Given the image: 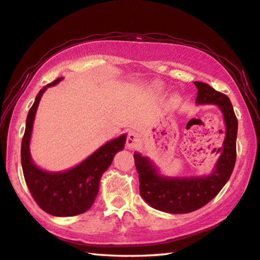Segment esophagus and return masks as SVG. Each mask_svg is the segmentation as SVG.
I'll use <instances>...</instances> for the list:
<instances>
[{
    "instance_id": "esophagus-1",
    "label": "esophagus",
    "mask_w": 260,
    "mask_h": 260,
    "mask_svg": "<svg viewBox=\"0 0 260 260\" xmlns=\"http://www.w3.org/2000/svg\"><path fill=\"white\" fill-rule=\"evenodd\" d=\"M140 145V137L137 133H130L126 137V147L127 148H137Z\"/></svg>"
}]
</instances>
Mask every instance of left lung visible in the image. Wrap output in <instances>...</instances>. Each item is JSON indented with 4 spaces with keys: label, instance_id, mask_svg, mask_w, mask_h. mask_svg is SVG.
I'll return each instance as SVG.
<instances>
[{
    "label": "left lung",
    "instance_id": "1",
    "mask_svg": "<svg viewBox=\"0 0 260 260\" xmlns=\"http://www.w3.org/2000/svg\"><path fill=\"white\" fill-rule=\"evenodd\" d=\"M194 84L198 88L197 104L217 105L221 109L226 125L225 140L215 170L203 177H165L147 157L135 152L140 195L152 208L163 212L188 213L206 206L229 181L235 166L238 118L230 98L203 82Z\"/></svg>",
    "mask_w": 260,
    "mask_h": 260
}]
</instances>
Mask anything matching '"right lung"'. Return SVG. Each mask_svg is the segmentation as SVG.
<instances>
[{"instance_id":"add662e5","label":"right lung","mask_w":260,"mask_h":260,"mask_svg":"<svg viewBox=\"0 0 260 260\" xmlns=\"http://www.w3.org/2000/svg\"><path fill=\"white\" fill-rule=\"evenodd\" d=\"M62 79L54 80L40 90L26 120L21 142V167L25 181L38 206L49 215L72 217L88 211L99 190L102 175L112 165L117 152L124 148L126 136L111 140L72 169L63 172H48L34 165L29 153V140L41 97L45 90Z\"/></svg>"}]
</instances>
